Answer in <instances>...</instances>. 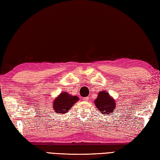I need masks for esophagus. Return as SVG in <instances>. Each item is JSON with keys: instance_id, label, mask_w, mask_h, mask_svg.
Returning <instances> with one entry per match:
<instances>
[{"instance_id": "1", "label": "esophagus", "mask_w": 160, "mask_h": 160, "mask_svg": "<svg viewBox=\"0 0 160 160\" xmlns=\"http://www.w3.org/2000/svg\"><path fill=\"white\" fill-rule=\"evenodd\" d=\"M83 100H84V101H89V98H84Z\"/></svg>"}]
</instances>
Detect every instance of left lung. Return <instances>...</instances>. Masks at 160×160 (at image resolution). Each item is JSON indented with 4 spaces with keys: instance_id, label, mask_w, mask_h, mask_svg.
<instances>
[{
    "instance_id": "8db88e82",
    "label": "left lung",
    "mask_w": 160,
    "mask_h": 160,
    "mask_svg": "<svg viewBox=\"0 0 160 160\" xmlns=\"http://www.w3.org/2000/svg\"><path fill=\"white\" fill-rule=\"evenodd\" d=\"M94 104L100 112L107 115L114 112L115 108V102L107 91H102L98 94V98L95 100Z\"/></svg>"
}]
</instances>
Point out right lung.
I'll return each mask as SVG.
<instances>
[{
    "mask_svg": "<svg viewBox=\"0 0 160 160\" xmlns=\"http://www.w3.org/2000/svg\"><path fill=\"white\" fill-rule=\"evenodd\" d=\"M79 100L76 96H71L67 92L61 93L54 100L52 107L56 113L64 114L69 111L73 105Z\"/></svg>",
    "mask_w": 160,
    "mask_h": 160,
    "instance_id": "obj_1",
    "label": "right lung"
}]
</instances>
